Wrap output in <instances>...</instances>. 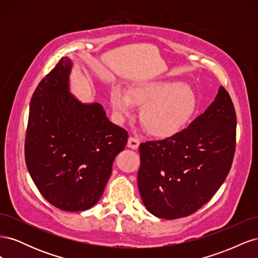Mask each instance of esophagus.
Here are the masks:
<instances>
[{
	"label": "esophagus",
	"instance_id": "34e87169",
	"mask_svg": "<svg viewBox=\"0 0 258 258\" xmlns=\"http://www.w3.org/2000/svg\"><path fill=\"white\" fill-rule=\"evenodd\" d=\"M139 145H140L139 139L134 138V137H130V138L128 139L127 146H128V147H130V148H132V150H137V148L139 147Z\"/></svg>",
	"mask_w": 258,
	"mask_h": 258
}]
</instances>
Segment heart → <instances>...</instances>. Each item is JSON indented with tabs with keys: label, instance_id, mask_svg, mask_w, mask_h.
I'll return each instance as SVG.
<instances>
[{
	"label": "heart",
	"instance_id": "heart-1",
	"mask_svg": "<svg viewBox=\"0 0 258 258\" xmlns=\"http://www.w3.org/2000/svg\"><path fill=\"white\" fill-rule=\"evenodd\" d=\"M111 105L119 121L141 106L140 120L148 134L169 138L178 134L197 110V96L188 85L173 81L142 82L131 86L128 93L119 87L111 92Z\"/></svg>",
	"mask_w": 258,
	"mask_h": 258
}]
</instances>
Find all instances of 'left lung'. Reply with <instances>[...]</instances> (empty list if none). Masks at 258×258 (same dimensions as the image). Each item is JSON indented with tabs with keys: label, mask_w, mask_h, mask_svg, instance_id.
I'll return each mask as SVG.
<instances>
[{
	"label": "left lung",
	"mask_w": 258,
	"mask_h": 258,
	"mask_svg": "<svg viewBox=\"0 0 258 258\" xmlns=\"http://www.w3.org/2000/svg\"><path fill=\"white\" fill-rule=\"evenodd\" d=\"M237 117L221 86L212 103L186 129L139 147L138 187L145 208L175 220L198 211L228 175L236 150Z\"/></svg>",
	"instance_id": "1"
}]
</instances>
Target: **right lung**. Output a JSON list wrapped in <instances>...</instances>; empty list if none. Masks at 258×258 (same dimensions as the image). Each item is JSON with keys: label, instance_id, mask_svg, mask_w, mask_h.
I'll list each match as a JSON object with an SVG mask.
<instances>
[{"label": "right lung", "instance_id": "add662e5", "mask_svg": "<svg viewBox=\"0 0 258 258\" xmlns=\"http://www.w3.org/2000/svg\"><path fill=\"white\" fill-rule=\"evenodd\" d=\"M72 60L63 57L36 87L30 102L25 156L43 197L77 212L101 198L114 159L128 132L114 124L99 103H82L70 91Z\"/></svg>", "mask_w": 258, "mask_h": 258}]
</instances>
